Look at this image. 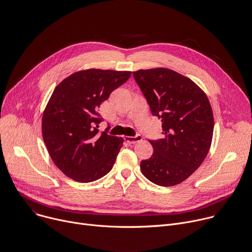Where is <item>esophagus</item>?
I'll return each mask as SVG.
<instances>
[{
	"label": "esophagus",
	"mask_w": 252,
	"mask_h": 252,
	"mask_svg": "<svg viewBox=\"0 0 252 252\" xmlns=\"http://www.w3.org/2000/svg\"><path fill=\"white\" fill-rule=\"evenodd\" d=\"M125 141L127 142L128 144H135V143L142 141V135L136 134L134 136H125Z\"/></svg>",
	"instance_id": "obj_1"
}]
</instances>
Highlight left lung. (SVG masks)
I'll list each match as a JSON object with an SVG mask.
<instances>
[{
	"mask_svg": "<svg viewBox=\"0 0 252 252\" xmlns=\"http://www.w3.org/2000/svg\"><path fill=\"white\" fill-rule=\"evenodd\" d=\"M153 116L162 121L164 138L149 141L154 153L141 162L143 175L170 187L189 178L207 156L214 119L207 95L190 78L168 68L132 72Z\"/></svg>",
	"mask_w": 252,
	"mask_h": 252,
	"instance_id": "1",
	"label": "left lung"
}]
</instances>
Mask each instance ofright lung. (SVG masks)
<instances>
[{
	"instance_id": "obj_1",
	"label": "right lung",
	"mask_w": 252,
	"mask_h": 252,
	"mask_svg": "<svg viewBox=\"0 0 252 252\" xmlns=\"http://www.w3.org/2000/svg\"><path fill=\"white\" fill-rule=\"evenodd\" d=\"M130 74L93 68L71 74L55 87L43 113L42 135L52 161L67 177L89 183L111 170L124 140L98 133V107Z\"/></svg>"
}]
</instances>
